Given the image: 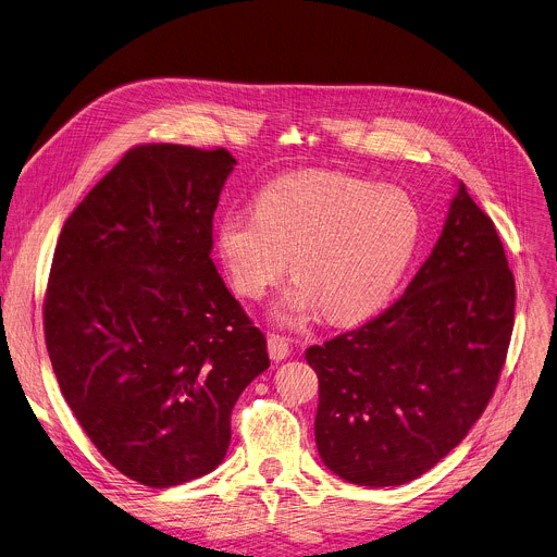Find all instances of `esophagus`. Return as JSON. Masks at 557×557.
<instances>
[{
    "instance_id": "obj_1",
    "label": "esophagus",
    "mask_w": 557,
    "mask_h": 557,
    "mask_svg": "<svg viewBox=\"0 0 557 557\" xmlns=\"http://www.w3.org/2000/svg\"><path fill=\"white\" fill-rule=\"evenodd\" d=\"M288 352H290V342H288V337L271 333V335H269V356H271V360L282 362V360L288 358Z\"/></svg>"
}]
</instances>
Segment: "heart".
Instances as JSON below:
<instances>
[{"instance_id": "heart-1", "label": "heart", "mask_w": 557, "mask_h": 557, "mask_svg": "<svg viewBox=\"0 0 557 557\" xmlns=\"http://www.w3.org/2000/svg\"><path fill=\"white\" fill-rule=\"evenodd\" d=\"M422 235L416 199L393 186L337 171L269 182L256 211L220 218L215 248L233 288L262 297L288 269L297 277L275 309L299 324L315 311L352 322L382 307L407 273Z\"/></svg>"}]
</instances>
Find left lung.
I'll return each mask as SVG.
<instances>
[{"mask_svg": "<svg viewBox=\"0 0 557 557\" xmlns=\"http://www.w3.org/2000/svg\"><path fill=\"white\" fill-rule=\"evenodd\" d=\"M516 280L467 186L413 282L356 331L307 348L320 380L315 442L335 475L407 484L484 413L513 333Z\"/></svg>", "mask_w": 557, "mask_h": 557, "instance_id": "left-lung-1", "label": "left lung"}]
</instances>
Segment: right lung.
Listing matches in <instances>:
<instances>
[{"label":"right lung","instance_id":"add662e5","mask_svg":"<svg viewBox=\"0 0 557 557\" xmlns=\"http://www.w3.org/2000/svg\"><path fill=\"white\" fill-rule=\"evenodd\" d=\"M226 148L141 144L60 233L44 297L50 364L97 450L169 488L211 473L242 391L269 369L264 333L218 273Z\"/></svg>","mask_w":557,"mask_h":557}]
</instances>
